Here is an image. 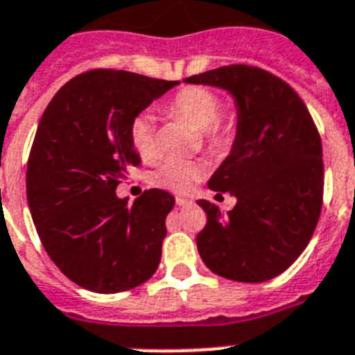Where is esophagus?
Returning a JSON list of instances; mask_svg holds the SVG:
<instances>
[{
	"label": "esophagus",
	"instance_id": "esophagus-1",
	"mask_svg": "<svg viewBox=\"0 0 355 355\" xmlns=\"http://www.w3.org/2000/svg\"><path fill=\"white\" fill-rule=\"evenodd\" d=\"M175 205L178 207H189V205H192V201L187 198H175Z\"/></svg>",
	"mask_w": 355,
	"mask_h": 355
}]
</instances>
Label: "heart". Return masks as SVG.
Instances as JSON below:
<instances>
[{"label": "heart", "instance_id": "b5f03b06", "mask_svg": "<svg viewBox=\"0 0 355 355\" xmlns=\"http://www.w3.org/2000/svg\"><path fill=\"white\" fill-rule=\"evenodd\" d=\"M223 100L215 91L207 87H183L172 96L163 107V113L171 118L184 120L199 129L202 144L217 153L228 147L237 135V116L223 114ZM129 141L138 156L153 159L156 156V131L153 118L138 114L129 123ZM205 175V165L198 159H165L150 174V181L156 187L189 192L193 184Z\"/></svg>", "mask_w": 355, "mask_h": 355}]
</instances>
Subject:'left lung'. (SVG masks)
<instances>
[{
    "label": "left lung",
    "mask_w": 355,
    "mask_h": 355,
    "mask_svg": "<svg viewBox=\"0 0 355 355\" xmlns=\"http://www.w3.org/2000/svg\"><path fill=\"white\" fill-rule=\"evenodd\" d=\"M228 89L237 102V136L208 187L230 192L228 214L199 199L207 226L199 255L210 271L235 282H266L307 248L323 205L322 138L307 105L266 69L228 64L184 78Z\"/></svg>",
    "instance_id": "8db88e82"
}]
</instances>
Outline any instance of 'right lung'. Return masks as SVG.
<instances>
[{"mask_svg":"<svg viewBox=\"0 0 355 355\" xmlns=\"http://www.w3.org/2000/svg\"><path fill=\"white\" fill-rule=\"evenodd\" d=\"M175 84L89 69L60 87L42 113L26 166V199L48 257L84 289H135L159 266L175 199L150 189L129 205L114 192L140 165L129 123Z\"/></svg>","mask_w":355,"mask_h":355,"instance_id":"add662e5","label":"right lung"}]
</instances>
